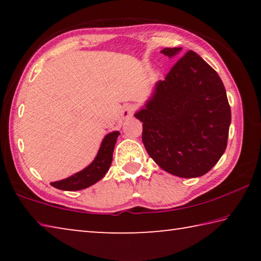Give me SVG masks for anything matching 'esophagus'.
Here are the masks:
<instances>
[{"label":"esophagus","instance_id":"obj_1","mask_svg":"<svg viewBox=\"0 0 261 261\" xmlns=\"http://www.w3.org/2000/svg\"><path fill=\"white\" fill-rule=\"evenodd\" d=\"M135 110H136V106H134V105H125L124 108H123V110H122V116L124 117V118L130 117V116H132V115H134Z\"/></svg>","mask_w":261,"mask_h":261}]
</instances>
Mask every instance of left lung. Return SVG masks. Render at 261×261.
Segmentation results:
<instances>
[{
  "instance_id": "8db88e82",
  "label": "left lung",
  "mask_w": 261,
  "mask_h": 261,
  "mask_svg": "<svg viewBox=\"0 0 261 261\" xmlns=\"http://www.w3.org/2000/svg\"><path fill=\"white\" fill-rule=\"evenodd\" d=\"M179 47L161 53L175 56ZM135 116L143 122L148 155L168 173L199 177L226 151L231 121L226 88L218 72L192 50L156 84L155 93Z\"/></svg>"
}]
</instances>
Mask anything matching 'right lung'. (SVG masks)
I'll list each match as a JSON object with an SVG mask.
<instances>
[{
	"label": "right lung",
	"mask_w": 261,
	"mask_h": 261,
	"mask_svg": "<svg viewBox=\"0 0 261 261\" xmlns=\"http://www.w3.org/2000/svg\"><path fill=\"white\" fill-rule=\"evenodd\" d=\"M118 135H120V132L114 131L112 134L106 136L102 144H101L98 155L90 166L68 178L50 183L51 187L60 190H65V191H77V190H83L91 187V185L100 180L108 171L110 165H112L113 152Z\"/></svg>",
	"instance_id": "add662e5"
}]
</instances>
